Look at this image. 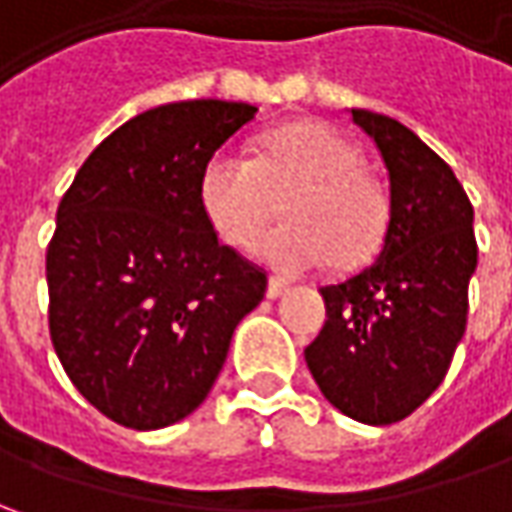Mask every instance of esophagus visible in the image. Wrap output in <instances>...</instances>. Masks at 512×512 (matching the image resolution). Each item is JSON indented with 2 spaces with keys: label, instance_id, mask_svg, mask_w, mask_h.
<instances>
[{
  "label": "esophagus",
  "instance_id": "esophagus-1",
  "mask_svg": "<svg viewBox=\"0 0 512 512\" xmlns=\"http://www.w3.org/2000/svg\"><path fill=\"white\" fill-rule=\"evenodd\" d=\"M282 293H287V282H282V279H276V276H273V279L267 282V299H279Z\"/></svg>",
  "mask_w": 512,
  "mask_h": 512
}]
</instances>
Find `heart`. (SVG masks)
<instances>
[{
	"label": "heart",
	"mask_w": 512,
	"mask_h": 512,
	"mask_svg": "<svg viewBox=\"0 0 512 512\" xmlns=\"http://www.w3.org/2000/svg\"><path fill=\"white\" fill-rule=\"evenodd\" d=\"M285 199L290 222L276 227L262 256L282 273L370 262L390 225L384 185L364 170V153L322 122L267 133L256 159L219 150L202 173V207L219 239L247 250Z\"/></svg>",
	"instance_id": "b5f03b06"
}]
</instances>
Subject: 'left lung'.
<instances>
[{"instance_id": "left-lung-1", "label": "left lung", "mask_w": 512, "mask_h": 512, "mask_svg": "<svg viewBox=\"0 0 512 512\" xmlns=\"http://www.w3.org/2000/svg\"><path fill=\"white\" fill-rule=\"evenodd\" d=\"M376 142L390 179V225L376 262L322 287L327 322L305 362L344 416L407 419L444 382L467 327L479 245L473 205L442 156L402 122L350 110Z\"/></svg>"}]
</instances>
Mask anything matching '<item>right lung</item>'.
<instances>
[{
	"label": "right lung",
	"mask_w": 512,
	"mask_h": 512,
	"mask_svg": "<svg viewBox=\"0 0 512 512\" xmlns=\"http://www.w3.org/2000/svg\"><path fill=\"white\" fill-rule=\"evenodd\" d=\"M253 105L190 99L145 110L85 159L45 256L50 342L110 422L159 430L205 402L267 273L219 242L202 207L213 153Z\"/></svg>",
	"instance_id": "1"
}]
</instances>
